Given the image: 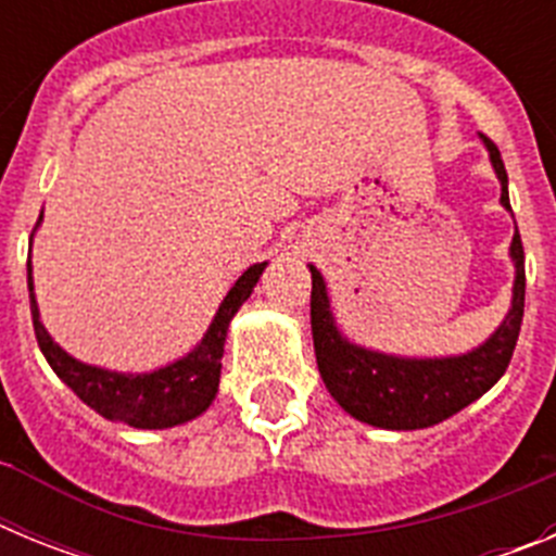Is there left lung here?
Returning a JSON list of instances; mask_svg holds the SVG:
<instances>
[{"label":"left lung","mask_w":556,"mask_h":556,"mask_svg":"<svg viewBox=\"0 0 556 556\" xmlns=\"http://www.w3.org/2000/svg\"><path fill=\"white\" fill-rule=\"evenodd\" d=\"M484 144L501 180V203L509 208L507 169L501 152L488 136ZM509 253L515 262V294L507 320L501 323L498 331L484 345L454 358H397L351 345L333 326L326 283L323 275L312 267L314 353L323 381L337 397V404L362 424L409 431L443 424L484 395L509 367L523 323L527 269H523V242L518 230L513 236Z\"/></svg>","instance_id":"left-lung-1"}]
</instances>
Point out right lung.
Segmentation results:
<instances>
[{
    "label": "right lung",
    "instance_id": "add662e5",
    "mask_svg": "<svg viewBox=\"0 0 556 556\" xmlns=\"http://www.w3.org/2000/svg\"><path fill=\"white\" fill-rule=\"evenodd\" d=\"M262 273L264 264H253L248 273H242V278L225 294L223 306H219L203 342L189 356L155 372L125 376V372L83 365L52 342L47 328L38 320V306L36 298H33V269L27 262L29 312H33L38 348L63 384L72 387V392L80 397L83 404L100 412L108 420H119L132 429H169V426L186 424V420L208 409V404L217 395L228 323L239 312V306L248 301Z\"/></svg>",
    "mask_w": 556,
    "mask_h": 556
}]
</instances>
